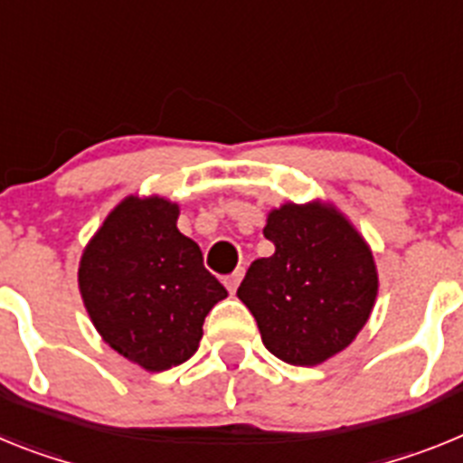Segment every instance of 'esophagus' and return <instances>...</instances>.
I'll use <instances>...</instances> for the list:
<instances>
[{
    "instance_id": "obj_1",
    "label": "esophagus",
    "mask_w": 463,
    "mask_h": 463,
    "mask_svg": "<svg viewBox=\"0 0 463 463\" xmlns=\"http://www.w3.org/2000/svg\"><path fill=\"white\" fill-rule=\"evenodd\" d=\"M242 277H244V268H240V270H235L232 275H228L226 279H223V284H226L228 291L235 293L237 287H240V281H242Z\"/></svg>"
}]
</instances>
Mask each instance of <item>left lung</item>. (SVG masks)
Wrapping results in <instances>:
<instances>
[{
	"mask_svg": "<svg viewBox=\"0 0 463 463\" xmlns=\"http://www.w3.org/2000/svg\"><path fill=\"white\" fill-rule=\"evenodd\" d=\"M263 235L275 254L249 265L237 298L265 349L291 365H319L354 343L375 307L377 265L352 221L331 203H284Z\"/></svg>",
	"mask_w": 463,
	"mask_h": 463,
	"instance_id": "obj_1",
	"label": "left lung"
}]
</instances>
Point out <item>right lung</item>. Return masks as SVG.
<instances>
[{"label":"right lung","instance_id":"obj_1","mask_svg":"<svg viewBox=\"0 0 463 463\" xmlns=\"http://www.w3.org/2000/svg\"><path fill=\"white\" fill-rule=\"evenodd\" d=\"M176 219L179 204L172 200L128 195L79 260V291L92 326L114 352L148 373L191 359L204 317L228 296Z\"/></svg>","mask_w":463,"mask_h":463}]
</instances>
